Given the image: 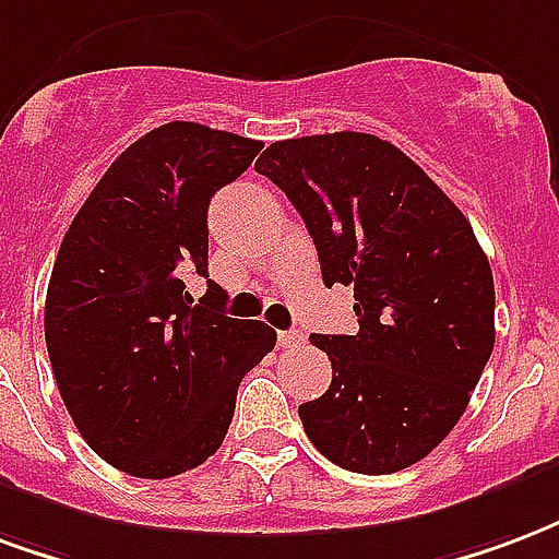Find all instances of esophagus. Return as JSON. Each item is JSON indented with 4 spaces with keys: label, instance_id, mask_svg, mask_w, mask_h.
Wrapping results in <instances>:
<instances>
[{
    "label": "esophagus",
    "instance_id": "esophagus-1",
    "mask_svg": "<svg viewBox=\"0 0 559 559\" xmlns=\"http://www.w3.org/2000/svg\"><path fill=\"white\" fill-rule=\"evenodd\" d=\"M299 343H305V334L301 332H278V346H284V349L299 346Z\"/></svg>",
    "mask_w": 559,
    "mask_h": 559
}]
</instances>
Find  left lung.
<instances>
[{"label":"left lung","mask_w":559,"mask_h":559,"mask_svg":"<svg viewBox=\"0 0 559 559\" xmlns=\"http://www.w3.org/2000/svg\"><path fill=\"white\" fill-rule=\"evenodd\" d=\"M305 218L325 287L355 290V334H311L329 391L301 403L322 456L394 474L450 436L495 346V281L471 222L370 132L269 144L254 163Z\"/></svg>","instance_id":"left-lung-1"}]
</instances>
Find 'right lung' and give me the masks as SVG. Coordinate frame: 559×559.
Segmentation results:
<instances>
[{
	"mask_svg": "<svg viewBox=\"0 0 559 559\" xmlns=\"http://www.w3.org/2000/svg\"><path fill=\"white\" fill-rule=\"evenodd\" d=\"M263 144L204 123L156 127L109 165L70 222L44 334L88 448L123 474L177 477L213 456L242 376L275 349L266 322L225 317L206 275V206ZM198 271V306L182 278Z\"/></svg>",
	"mask_w": 559,
	"mask_h": 559,
	"instance_id": "add662e5",
	"label": "right lung"
}]
</instances>
